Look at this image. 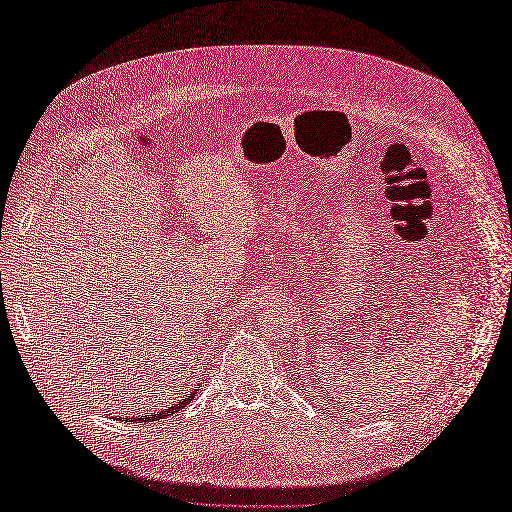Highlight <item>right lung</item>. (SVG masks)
<instances>
[{"instance_id": "1", "label": "right lung", "mask_w": 512, "mask_h": 512, "mask_svg": "<svg viewBox=\"0 0 512 512\" xmlns=\"http://www.w3.org/2000/svg\"><path fill=\"white\" fill-rule=\"evenodd\" d=\"M200 391V384H196L194 389L185 395L183 399H179L177 404H173L170 408H164V410H160V412H151V414H145V416H136V418H126V421H138V423H151V421H160V418H168L170 414H175V412H179L181 408H185L190 404V401L194 399V395Z\"/></svg>"}]
</instances>
